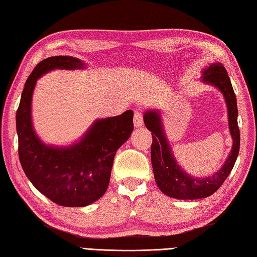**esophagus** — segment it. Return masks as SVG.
I'll use <instances>...</instances> for the list:
<instances>
[{
  "instance_id": "34e87169",
  "label": "esophagus",
  "mask_w": 257,
  "mask_h": 257,
  "mask_svg": "<svg viewBox=\"0 0 257 257\" xmlns=\"http://www.w3.org/2000/svg\"><path fill=\"white\" fill-rule=\"evenodd\" d=\"M134 124L136 128L142 127L144 124V115L142 112L139 111H135V115H134Z\"/></svg>"
}]
</instances>
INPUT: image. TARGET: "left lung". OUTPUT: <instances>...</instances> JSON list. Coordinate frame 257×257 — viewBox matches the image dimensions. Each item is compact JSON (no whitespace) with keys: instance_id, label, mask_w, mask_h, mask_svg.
<instances>
[{"instance_id":"left-lung-1","label":"left lung","mask_w":257,"mask_h":257,"mask_svg":"<svg viewBox=\"0 0 257 257\" xmlns=\"http://www.w3.org/2000/svg\"><path fill=\"white\" fill-rule=\"evenodd\" d=\"M202 82L217 88L224 95L227 105L228 128L233 139L232 150L218 172L208 177H195L180 167L176 160L172 146L165 134L164 123L159 109L147 110L144 113L146 127L152 132V165L156 184L169 197L177 199H199L213 195L228 177L239 153L240 136L237 124V102L233 85L224 65L214 62L202 72Z\"/></svg>"}]
</instances>
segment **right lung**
Segmentation results:
<instances>
[{"label":"right lung","instance_id":"1","mask_svg":"<svg viewBox=\"0 0 257 257\" xmlns=\"http://www.w3.org/2000/svg\"><path fill=\"white\" fill-rule=\"evenodd\" d=\"M82 60L57 55L42 60L30 74L17 111L19 158L24 174L40 193L65 207H84L104 195L114 155L134 132V111L97 119L70 146L47 145L32 123V95L39 78L52 70L85 69Z\"/></svg>","mask_w":257,"mask_h":257}]
</instances>
